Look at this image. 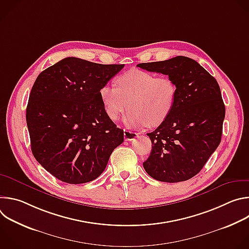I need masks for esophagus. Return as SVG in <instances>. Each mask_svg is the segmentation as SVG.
<instances>
[{
  "label": "esophagus",
  "instance_id": "esophagus-1",
  "mask_svg": "<svg viewBox=\"0 0 249 249\" xmlns=\"http://www.w3.org/2000/svg\"><path fill=\"white\" fill-rule=\"evenodd\" d=\"M137 133L134 132V131H131V130H127L125 129L124 130V138L126 141H132L133 139H135L137 137Z\"/></svg>",
  "mask_w": 249,
  "mask_h": 249
}]
</instances>
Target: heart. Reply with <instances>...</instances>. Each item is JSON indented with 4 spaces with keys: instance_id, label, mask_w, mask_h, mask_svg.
<instances>
[{
    "instance_id": "1",
    "label": "heart",
    "mask_w": 249,
    "mask_h": 249,
    "mask_svg": "<svg viewBox=\"0 0 249 249\" xmlns=\"http://www.w3.org/2000/svg\"><path fill=\"white\" fill-rule=\"evenodd\" d=\"M113 85L100 88L99 95L106 114L117 120L129 108L125 123L130 127H156L170 114L177 93L174 81L167 76L140 69H131L119 75Z\"/></svg>"
}]
</instances>
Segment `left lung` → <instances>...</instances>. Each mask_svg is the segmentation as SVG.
I'll return each mask as SVG.
<instances>
[{
    "instance_id": "8db88e82",
    "label": "left lung",
    "mask_w": 249,
    "mask_h": 249,
    "mask_svg": "<svg viewBox=\"0 0 249 249\" xmlns=\"http://www.w3.org/2000/svg\"><path fill=\"white\" fill-rule=\"evenodd\" d=\"M137 66L167 75L177 87L170 114L148 134L153 147L144 168L159 181L188 180L221 143L226 108L218 82L199 63L184 56Z\"/></svg>"
}]
</instances>
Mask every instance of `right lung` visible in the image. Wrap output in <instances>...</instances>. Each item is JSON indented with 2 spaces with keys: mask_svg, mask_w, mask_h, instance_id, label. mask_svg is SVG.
<instances>
[{
  "mask_svg": "<svg viewBox=\"0 0 249 249\" xmlns=\"http://www.w3.org/2000/svg\"><path fill=\"white\" fill-rule=\"evenodd\" d=\"M123 67L67 57L35 81L26 107L31 152L59 180H94L123 143L124 132L106 114L99 95Z\"/></svg>",
  "mask_w": 249,
  "mask_h": 249,
  "instance_id": "obj_1",
  "label": "right lung"
}]
</instances>
